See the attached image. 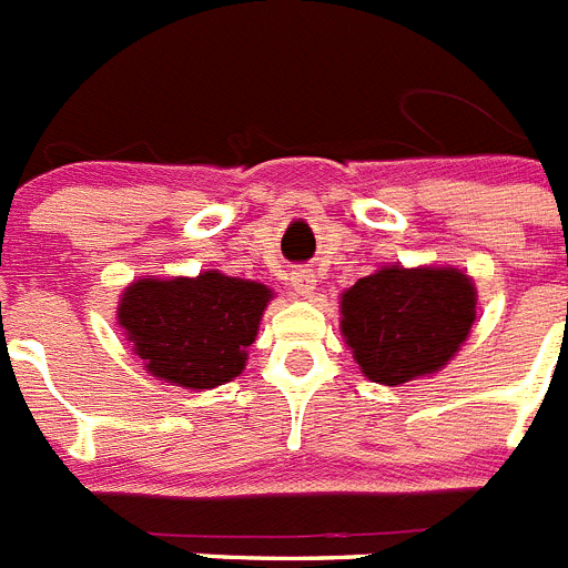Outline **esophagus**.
<instances>
[{"label":"esophagus","instance_id":"1","mask_svg":"<svg viewBox=\"0 0 568 568\" xmlns=\"http://www.w3.org/2000/svg\"><path fill=\"white\" fill-rule=\"evenodd\" d=\"M290 284H293L295 295H301V298H313V293H315L313 270H295L293 278H290Z\"/></svg>","mask_w":568,"mask_h":568}]
</instances>
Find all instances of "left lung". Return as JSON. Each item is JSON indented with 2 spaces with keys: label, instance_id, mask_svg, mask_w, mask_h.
Masks as SVG:
<instances>
[{
  "label": "left lung",
  "instance_id": "1",
  "mask_svg": "<svg viewBox=\"0 0 568 568\" xmlns=\"http://www.w3.org/2000/svg\"><path fill=\"white\" fill-rule=\"evenodd\" d=\"M338 313L361 373L400 386L440 373L458 355L478 318V290L453 264H384L341 293Z\"/></svg>",
  "mask_w": 568,
  "mask_h": 568
}]
</instances>
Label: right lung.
Wrapping results in <instances>:
<instances>
[{"mask_svg": "<svg viewBox=\"0 0 568 568\" xmlns=\"http://www.w3.org/2000/svg\"><path fill=\"white\" fill-rule=\"evenodd\" d=\"M273 298L267 284L222 270L142 275L122 290L115 321L153 378L204 393L244 373Z\"/></svg>", "mask_w": 568, "mask_h": 568, "instance_id": "1", "label": "right lung"}]
</instances>
